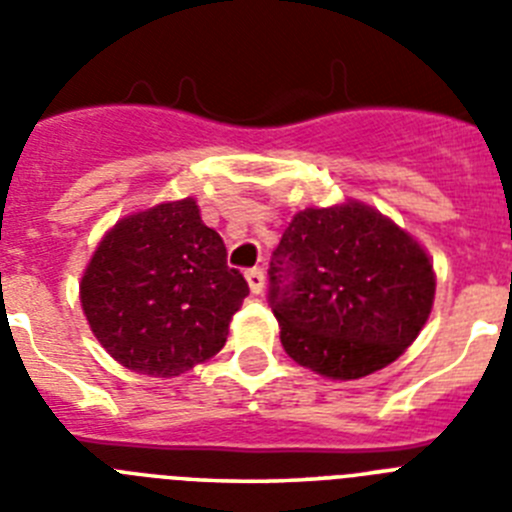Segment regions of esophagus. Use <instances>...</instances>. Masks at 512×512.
I'll return each instance as SVG.
<instances>
[{
    "mask_svg": "<svg viewBox=\"0 0 512 512\" xmlns=\"http://www.w3.org/2000/svg\"><path fill=\"white\" fill-rule=\"evenodd\" d=\"M246 282H248V289H251L253 295H261V292H264V284H266L264 269H248Z\"/></svg>",
    "mask_w": 512,
    "mask_h": 512,
    "instance_id": "1",
    "label": "esophagus"
}]
</instances>
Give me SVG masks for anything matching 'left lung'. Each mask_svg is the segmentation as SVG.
Listing matches in <instances>:
<instances>
[{"mask_svg":"<svg viewBox=\"0 0 512 512\" xmlns=\"http://www.w3.org/2000/svg\"><path fill=\"white\" fill-rule=\"evenodd\" d=\"M269 282L289 359L341 382L400 359L436 297L433 261L418 238L356 200L297 212Z\"/></svg>","mask_w":512,"mask_h":512,"instance_id":"obj_1","label":"left lung"}]
</instances>
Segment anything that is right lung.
Returning <instances> with one entry per match:
<instances>
[{
  "label": "right lung",
  "instance_id": "obj_1",
  "mask_svg": "<svg viewBox=\"0 0 512 512\" xmlns=\"http://www.w3.org/2000/svg\"><path fill=\"white\" fill-rule=\"evenodd\" d=\"M246 295L194 197L120 217L79 282L94 338L117 364L148 377H179L212 359Z\"/></svg>",
  "mask_w": 512,
  "mask_h": 512
}]
</instances>
